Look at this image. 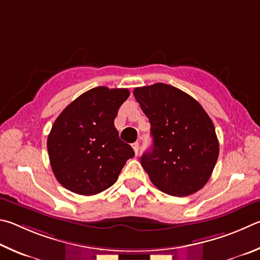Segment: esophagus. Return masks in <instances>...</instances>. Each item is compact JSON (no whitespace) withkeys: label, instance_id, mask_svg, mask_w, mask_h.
I'll return each instance as SVG.
<instances>
[{"label":"esophagus","instance_id":"obj_1","mask_svg":"<svg viewBox=\"0 0 260 260\" xmlns=\"http://www.w3.org/2000/svg\"><path fill=\"white\" fill-rule=\"evenodd\" d=\"M131 146H133L135 153H136V154H138V151H139V143H138V142H136V143H134L133 145H131Z\"/></svg>","mask_w":260,"mask_h":260}]
</instances>
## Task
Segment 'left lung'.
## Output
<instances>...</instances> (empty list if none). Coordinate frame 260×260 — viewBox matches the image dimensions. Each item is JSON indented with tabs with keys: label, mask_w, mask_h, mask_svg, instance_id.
Listing matches in <instances>:
<instances>
[{
	"label": "left lung",
	"mask_w": 260,
	"mask_h": 260,
	"mask_svg": "<svg viewBox=\"0 0 260 260\" xmlns=\"http://www.w3.org/2000/svg\"><path fill=\"white\" fill-rule=\"evenodd\" d=\"M151 123L153 146L142 166L163 193L187 197L208 183L219 155L215 125L193 97L155 83L134 90Z\"/></svg>",
	"instance_id": "left-lung-1"
}]
</instances>
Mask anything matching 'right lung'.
I'll list each match as a JSON object with an SVG mask.
<instances>
[{
	"label": "right lung",
	"mask_w": 260,
	"mask_h": 260,
	"mask_svg": "<svg viewBox=\"0 0 260 260\" xmlns=\"http://www.w3.org/2000/svg\"><path fill=\"white\" fill-rule=\"evenodd\" d=\"M127 89L97 86L60 113L48 136L53 175L63 187L94 195L115 183L135 152L118 137L114 120L129 97Z\"/></svg>",
	"instance_id": "right-lung-1"
}]
</instances>
